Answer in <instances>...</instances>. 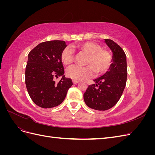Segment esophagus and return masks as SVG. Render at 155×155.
I'll list each match as a JSON object with an SVG mask.
<instances>
[{"label":"esophagus","instance_id":"esophagus-1","mask_svg":"<svg viewBox=\"0 0 155 155\" xmlns=\"http://www.w3.org/2000/svg\"><path fill=\"white\" fill-rule=\"evenodd\" d=\"M72 82H73L74 84H77V83H79V81H78V80H74V79H73Z\"/></svg>","mask_w":155,"mask_h":155}]
</instances>
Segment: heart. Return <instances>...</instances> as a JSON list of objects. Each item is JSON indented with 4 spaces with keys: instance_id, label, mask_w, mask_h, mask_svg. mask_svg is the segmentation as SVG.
<instances>
[{
    "instance_id": "obj_1",
    "label": "heart",
    "mask_w": 155,
    "mask_h": 155,
    "mask_svg": "<svg viewBox=\"0 0 155 155\" xmlns=\"http://www.w3.org/2000/svg\"><path fill=\"white\" fill-rule=\"evenodd\" d=\"M76 48L79 50L88 54L86 66L73 65L67 70V76L74 80H85L92 77L94 74H101L109 68L112 57L110 52L105 49L101 48V46L94 42H85L77 45ZM74 59L72 50L70 47L64 48L61 59L64 65L71 64Z\"/></svg>"
}]
</instances>
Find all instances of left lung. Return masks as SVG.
<instances>
[{"mask_svg":"<svg viewBox=\"0 0 155 155\" xmlns=\"http://www.w3.org/2000/svg\"><path fill=\"white\" fill-rule=\"evenodd\" d=\"M112 52V63L109 71L88 85L83 98L86 105L97 110H106L114 107L122 95L127 77L126 55L123 49L111 39H105Z\"/></svg>","mask_w":155,"mask_h":155,"instance_id":"1","label":"left lung"}]
</instances>
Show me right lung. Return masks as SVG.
<instances>
[{"instance_id":"1","label":"right lung","mask_w":155,"mask_h":155,"mask_svg":"<svg viewBox=\"0 0 155 155\" xmlns=\"http://www.w3.org/2000/svg\"><path fill=\"white\" fill-rule=\"evenodd\" d=\"M67 45L64 41H45L37 45L28 54L26 67L25 83L28 92L37 105L44 109L58 106L64 101L72 79L64 76L61 59ZM62 76L55 84L53 79Z\"/></svg>"}]
</instances>
